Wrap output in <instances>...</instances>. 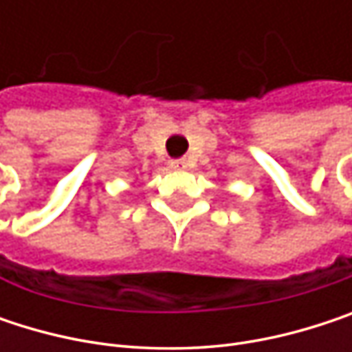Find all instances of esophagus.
<instances>
[{
    "label": "esophagus",
    "instance_id": "1",
    "mask_svg": "<svg viewBox=\"0 0 352 352\" xmlns=\"http://www.w3.org/2000/svg\"><path fill=\"white\" fill-rule=\"evenodd\" d=\"M171 167H173V169H187L189 163H187L185 159H175V161H171Z\"/></svg>",
    "mask_w": 352,
    "mask_h": 352
}]
</instances>
